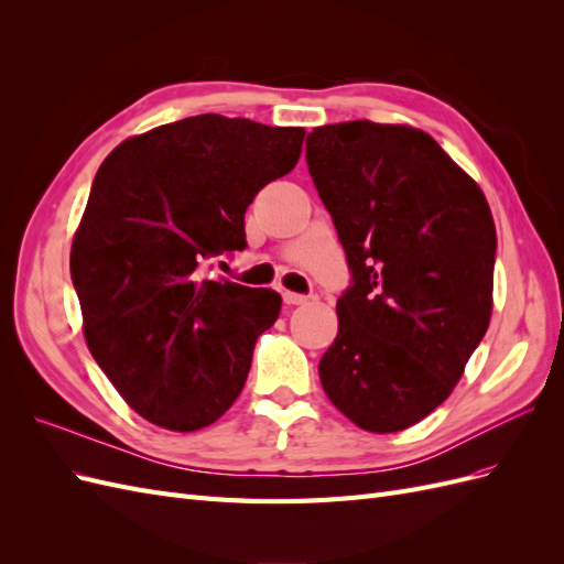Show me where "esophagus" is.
Returning <instances> with one entry per match:
<instances>
[{
    "label": "esophagus",
    "instance_id": "esophagus-1",
    "mask_svg": "<svg viewBox=\"0 0 564 564\" xmlns=\"http://www.w3.org/2000/svg\"><path fill=\"white\" fill-rule=\"evenodd\" d=\"M282 299H284L286 305H303V303H308V296L296 294V292H282Z\"/></svg>",
    "mask_w": 564,
    "mask_h": 564
}]
</instances>
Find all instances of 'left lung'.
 Segmentation results:
<instances>
[{"mask_svg": "<svg viewBox=\"0 0 564 564\" xmlns=\"http://www.w3.org/2000/svg\"><path fill=\"white\" fill-rule=\"evenodd\" d=\"M305 162L352 270L322 388L362 431H404L452 395L489 327L497 228L487 197L409 124L315 127Z\"/></svg>", "mask_w": 564, "mask_h": 564, "instance_id": "left-lung-1", "label": "left lung"}]
</instances>
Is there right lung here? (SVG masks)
I'll list each match as a JSON object with an SVG mask.
<instances>
[{
    "label": "right lung",
    "mask_w": 564,
    "mask_h": 564,
    "mask_svg": "<svg viewBox=\"0 0 564 564\" xmlns=\"http://www.w3.org/2000/svg\"><path fill=\"white\" fill-rule=\"evenodd\" d=\"M303 135L197 115L131 135L98 169L70 251L82 329L122 400L160 429H207L245 388L282 299L199 265L245 249L247 207L296 166Z\"/></svg>",
    "instance_id": "obj_1"
}]
</instances>
